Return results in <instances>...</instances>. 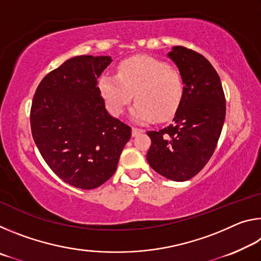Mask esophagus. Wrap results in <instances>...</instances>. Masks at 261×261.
I'll use <instances>...</instances> for the list:
<instances>
[{
	"instance_id": "obj_1",
	"label": "esophagus",
	"mask_w": 261,
	"mask_h": 261,
	"mask_svg": "<svg viewBox=\"0 0 261 261\" xmlns=\"http://www.w3.org/2000/svg\"><path fill=\"white\" fill-rule=\"evenodd\" d=\"M144 130L143 129H138V127H132V136L136 137L137 135L139 134H143Z\"/></svg>"
}]
</instances>
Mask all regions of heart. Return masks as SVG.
<instances>
[{
  "instance_id": "1",
  "label": "heart",
  "mask_w": 261,
  "mask_h": 261,
  "mask_svg": "<svg viewBox=\"0 0 261 261\" xmlns=\"http://www.w3.org/2000/svg\"><path fill=\"white\" fill-rule=\"evenodd\" d=\"M99 87L108 109L121 115L134 99L130 110L136 123L165 121L177 110L184 92L183 76L166 62L149 56H135L123 61L117 76L103 74Z\"/></svg>"
}]
</instances>
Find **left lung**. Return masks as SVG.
Listing matches in <instances>:
<instances>
[{"label":"left lung","mask_w":261,"mask_h":261,"mask_svg":"<svg viewBox=\"0 0 261 261\" xmlns=\"http://www.w3.org/2000/svg\"><path fill=\"white\" fill-rule=\"evenodd\" d=\"M167 56L184 81L173 122L148 131L147 161L158 174L175 182L192 178L213 155L226 118L222 84L213 65L199 53L175 46Z\"/></svg>","instance_id":"left-lung-1"}]
</instances>
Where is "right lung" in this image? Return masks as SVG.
Listing matches in <instances>:
<instances>
[{
  "label": "right lung",
  "instance_id": "1",
  "mask_svg": "<svg viewBox=\"0 0 261 261\" xmlns=\"http://www.w3.org/2000/svg\"><path fill=\"white\" fill-rule=\"evenodd\" d=\"M110 56H74L53 70L31 108L34 143L50 169L72 187L95 189L116 171L131 127L106 109L98 78Z\"/></svg>",
  "mask_w": 261,
  "mask_h": 261
}]
</instances>
